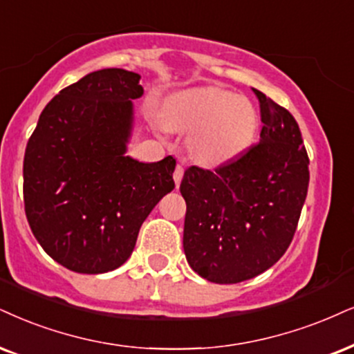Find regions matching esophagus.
<instances>
[{
    "mask_svg": "<svg viewBox=\"0 0 354 354\" xmlns=\"http://www.w3.org/2000/svg\"><path fill=\"white\" fill-rule=\"evenodd\" d=\"M182 177H184V167H182V165L178 164L177 167H176V170H174V182H176V185H177V187L180 185Z\"/></svg>",
    "mask_w": 354,
    "mask_h": 354,
    "instance_id": "obj_1",
    "label": "esophagus"
}]
</instances>
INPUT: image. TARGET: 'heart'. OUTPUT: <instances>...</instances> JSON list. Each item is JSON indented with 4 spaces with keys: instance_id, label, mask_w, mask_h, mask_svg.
<instances>
[{
    "instance_id": "heart-1",
    "label": "heart",
    "mask_w": 354,
    "mask_h": 354,
    "mask_svg": "<svg viewBox=\"0 0 354 354\" xmlns=\"http://www.w3.org/2000/svg\"><path fill=\"white\" fill-rule=\"evenodd\" d=\"M164 126L189 133L194 159L216 167L251 149L259 133V115L250 100L233 91L212 85L192 86L165 98Z\"/></svg>"
}]
</instances>
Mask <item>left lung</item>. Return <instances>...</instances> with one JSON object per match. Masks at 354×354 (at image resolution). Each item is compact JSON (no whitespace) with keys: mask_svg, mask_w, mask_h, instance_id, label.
<instances>
[{"mask_svg":"<svg viewBox=\"0 0 354 354\" xmlns=\"http://www.w3.org/2000/svg\"><path fill=\"white\" fill-rule=\"evenodd\" d=\"M254 93L264 123L259 142L215 170L192 165L180 184L185 257L215 283L248 281L276 264L307 197L308 156L297 121L259 90Z\"/></svg>","mask_w":354,"mask_h":354,"instance_id":"1","label":"left lung"}]
</instances>
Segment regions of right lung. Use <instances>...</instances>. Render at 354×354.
Instances as JSON below:
<instances>
[{"instance_id": "1", "label": "right lung", "mask_w": 354, "mask_h": 354, "mask_svg": "<svg viewBox=\"0 0 354 354\" xmlns=\"http://www.w3.org/2000/svg\"><path fill=\"white\" fill-rule=\"evenodd\" d=\"M141 75L103 68L47 103L24 154V210L42 250L64 268L103 274L120 268L139 228L174 190L176 159L126 156Z\"/></svg>"}]
</instances>
